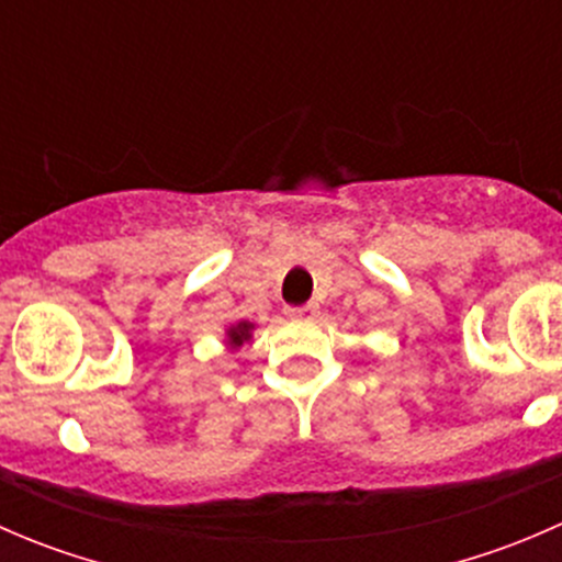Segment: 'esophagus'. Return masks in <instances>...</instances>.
Segmentation results:
<instances>
[{
  "label": "esophagus",
  "mask_w": 562,
  "mask_h": 562,
  "mask_svg": "<svg viewBox=\"0 0 562 562\" xmlns=\"http://www.w3.org/2000/svg\"><path fill=\"white\" fill-rule=\"evenodd\" d=\"M285 313L288 317H293V321H313L317 315V304L310 302V304H302V307H288Z\"/></svg>",
  "instance_id": "34e87169"
}]
</instances>
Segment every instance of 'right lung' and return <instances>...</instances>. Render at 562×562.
<instances>
[{
	"label": "right lung",
	"mask_w": 562,
	"mask_h": 562,
	"mask_svg": "<svg viewBox=\"0 0 562 562\" xmlns=\"http://www.w3.org/2000/svg\"><path fill=\"white\" fill-rule=\"evenodd\" d=\"M249 331H252V326H249V323H239V326L228 328V342L234 345V348H239L245 339H249Z\"/></svg>",
	"instance_id": "1"
}]
</instances>
